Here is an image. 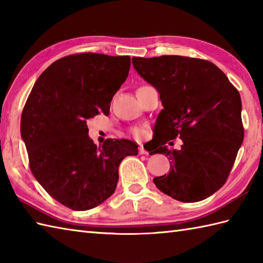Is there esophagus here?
<instances>
[{
  "instance_id": "obj_1",
  "label": "esophagus",
  "mask_w": 263,
  "mask_h": 263,
  "mask_svg": "<svg viewBox=\"0 0 263 263\" xmlns=\"http://www.w3.org/2000/svg\"><path fill=\"white\" fill-rule=\"evenodd\" d=\"M139 154H140V155H148V152L143 148L142 144H140V147H139Z\"/></svg>"
}]
</instances>
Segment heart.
<instances>
[{
  "instance_id": "1",
  "label": "heart",
  "mask_w": 263,
  "mask_h": 263,
  "mask_svg": "<svg viewBox=\"0 0 263 263\" xmlns=\"http://www.w3.org/2000/svg\"><path fill=\"white\" fill-rule=\"evenodd\" d=\"M132 133L136 137H141L143 135V130L140 127H136V128H133V130H132Z\"/></svg>"
}]
</instances>
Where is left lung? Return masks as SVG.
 <instances>
[{
    "mask_svg": "<svg viewBox=\"0 0 263 263\" xmlns=\"http://www.w3.org/2000/svg\"><path fill=\"white\" fill-rule=\"evenodd\" d=\"M132 64L157 89L164 107L155 124L163 139L154 154L171 159V172L155 177V185L181 202L206 199L225 184L243 142L237 89L205 60L163 55L133 58ZM176 136L182 139L181 149L168 151L163 144Z\"/></svg>",
    "mask_w": 263,
    "mask_h": 263,
    "instance_id": "left-lung-1",
    "label": "left lung"
}]
</instances>
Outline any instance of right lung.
I'll return each instance as SVG.
<instances>
[{
	"label": "right lung",
	"instance_id": "1",
	"mask_svg": "<svg viewBox=\"0 0 263 263\" xmlns=\"http://www.w3.org/2000/svg\"><path fill=\"white\" fill-rule=\"evenodd\" d=\"M128 57L85 53L55 61L39 76L21 115V137L38 183L76 211L92 209L114 193L119 166L138 144L108 139L98 147L87 119L109 104L126 80Z\"/></svg>",
	"mask_w": 263,
	"mask_h": 263
}]
</instances>
